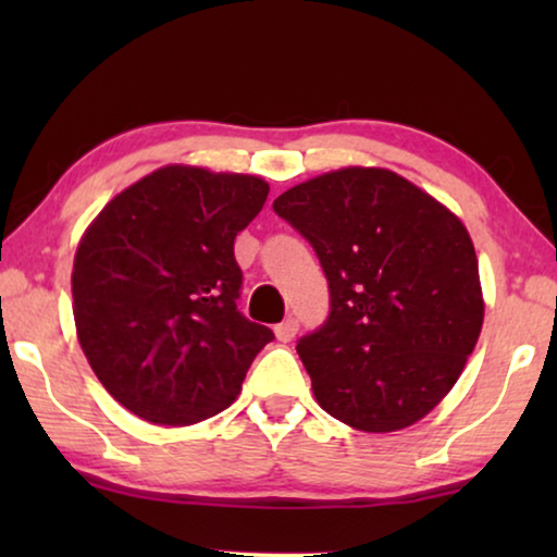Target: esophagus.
Listing matches in <instances>:
<instances>
[{"instance_id":"34e87169","label":"esophagus","mask_w":557,"mask_h":557,"mask_svg":"<svg viewBox=\"0 0 557 557\" xmlns=\"http://www.w3.org/2000/svg\"><path fill=\"white\" fill-rule=\"evenodd\" d=\"M273 332H276L278 342H292L296 337V332H299V319L288 317L281 324H276V330H273Z\"/></svg>"}]
</instances>
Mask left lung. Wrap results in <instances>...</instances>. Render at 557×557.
I'll use <instances>...</instances> for the list:
<instances>
[{
  "label": "left lung",
  "instance_id": "1",
  "mask_svg": "<svg viewBox=\"0 0 557 557\" xmlns=\"http://www.w3.org/2000/svg\"><path fill=\"white\" fill-rule=\"evenodd\" d=\"M330 284V314L296 342L326 413L368 433L421 421L459 380L484 301L461 220L400 174L347 166L273 200Z\"/></svg>",
  "mask_w": 557,
  "mask_h": 557
}]
</instances>
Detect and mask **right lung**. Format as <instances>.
<instances>
[{"instance_id":"right-lung-1","label":"right lung","mask_w":557,"mask_h":557,"mask_svg":"<svg viewBox=\"0 0 557 557\" xmlns=\"http://www.w3.org/2000/svg\"><path fill=\"white\" fill-rule=\"evenodd\" d=\"M253 174L162 166L106 205L73 263L78 342L101 385L157 425H189L238 398L269 326L238 311L235 235L261 212Z\"/></svg>"}]
</instances>
